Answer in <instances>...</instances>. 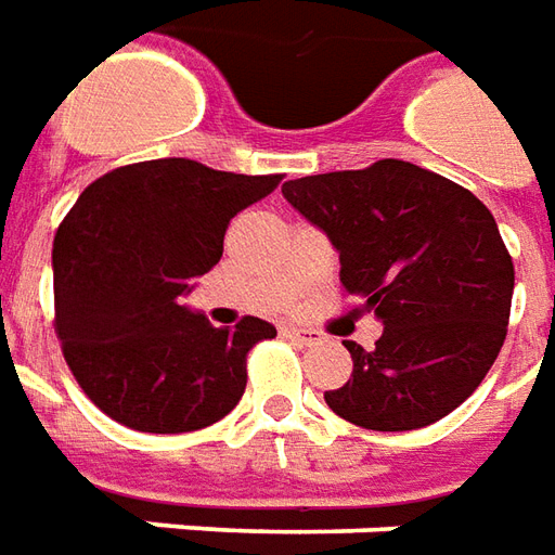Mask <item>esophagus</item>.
Instances as JSON below:
<instances>
[{
  "label": "esophagus",
  "instance_id": "esophagus-1",
  "mask_svg": "<svg viewBox=\"0 0 555 555\" xmlns=\"http://www.w3.org/2000/svg\"><path fill=\"white\" fill-rule=\"evenodd\" d=\"M282 336L294 338V341H302V345H318L321 341V333L314 330H306V326H282Z\"/></svg>",
  "mask_w": 555,
  "mask_h": 555
}]
</instances>
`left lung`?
Segmentation results:
<instances>
[{
	"label": "left lung",
	"instance_id": "1",
	"mask_svg": "<svg viewBox=\"0 0 555 555\" xmlns=\"http://www.w3.org/2000/svg\"><path fill=\"white\" fill-rule=\"evenodd\" d=\"M288 205L336 246L341 288L374 312V350L345 341L353 374L324 392L360 428L413 430L476 392L505 341L514 264L476 195L404 159L309 175Z\"/></svg>",
	"mask_w": 555,
	"mask_h": 555
}]
</instances>
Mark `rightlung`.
I'll use <instances>...</instances> for the list:
<instances>
[{"mask_svg": "<svg viewBox=\"0 0 555 555\" xmlns=\"http://www.w3.org/2000/svg\"><path fill=\"white\" fill-rule=\"evenodd\" d=\"M279 181L169 157L113 169L79 195L53 243L55 333L106 416L183 434L237 408L246 353L276 326L261 318L214 326L183 297L222 258L231 217Z\"/></svg>", "mask_w": 555, "mask_h": 555, "instance_id": "obj_1", "label": "right lung"}]
</instances>
